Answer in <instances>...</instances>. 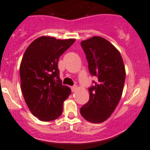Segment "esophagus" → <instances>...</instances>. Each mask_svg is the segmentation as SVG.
Here are the masks:
<instances>
[{
  "instance_id": "obj_1",
  "label": "esophagus",
  "mask_w": 150,
  "mask_h": 150,
  "mask_svg": "<svg viewBox=\"0 0 150 150\" xmlns=\"http://www.w3.org/2000/svg\"><path fill=\"white\" fill-rule=\"evenodd\" d=\"M71 91H72L73 92H74V91H76V89H77V87H76V86H72V87H71Z\"/></svg>"
}]
</instances>
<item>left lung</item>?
<instances>
[{"mask_svg": "<svg viewBox=\"0 0 150 150\" xmlns=\"http://www.w3.org/2000/svg\"><path fill=\"white\" fill-rule=\"evenodd\" d=\"M88 63L89 72L97 77L88 88V102L80 108L83 117L91 123L105 121L120 102L126 71L120 52L105 38L94 36L81 42Z\"/></svg>", "mask_w": 150, "mask_h": 150, "instance_id": "1", "label": "left lung"}]
</instances>
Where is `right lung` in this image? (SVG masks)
Instances as JSON below:
<instances>
[{"instance_id":"right-lung-1","label":"right lung","mask_w":150,"mask_h":150,"mask_svg":"<svg viewBox=\"0 0 150 150\" xmlns=\"http://www.w3.org/2000/svg\"><path fill=\"white\" fill-rule=\"evenodd\" d=\"M75 39L41 36L29 45L20 64L21 88L31 113L42 121L56 120L71 94L62 84L58 62Z\"/></svg>"}]
</instances>
